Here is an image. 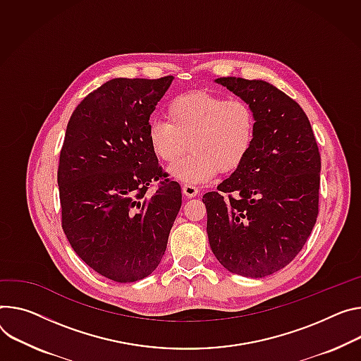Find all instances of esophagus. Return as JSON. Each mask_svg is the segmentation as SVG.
I'll return each mask as SVG.
<instances>
[{"label": "esophagus", "mask_w": 361, "mask_h": 361, "mask_svg": "<svg viewBox=\"0 0 361 361\" xmlns=\"http://www.w3.org/2000/svg\"><path fill=\"white\" fill-rule=\"evenodd\" d=\"M183 192H184V195L185 197H195V195L199 194V188L195 187V185H192V184H188V183H185L184 185H183Z\"/></svg>", "instance_id": "1"}]
</instances>
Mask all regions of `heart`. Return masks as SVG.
<instances>
[{
	"label": "heart",
	"instance_id": "1",
	"mask_svg": "<svg viewBox=\"0 0 361 361\" xmlns=\"http://www.w3.org/2000/svg\"><path fill=\"white\" fill-rule=\"evenodd\" d=\"M167 122L152 121L147 140L154 157L171 164L191 146L193 152L171 166L173 177L185 183H207L220 171L232 173L250 154L256 137V115L243 99L195 92L181 94L167 106Z\"/></svg>",
	"mask_w": 361,
	"mask_h": 361
}]
</instances>
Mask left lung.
I'll use <instances>...</instances> for the list:
<instances>
[{"label":"left lung","instance_id":"obj_1","mask_svg":"<svg viewBox=\"0 0 361 361\" xmlns=\"http://www.w3.org/2000/svg\"><path fill=\"white\" fill-rule=\"evenodd\" d=\"M256 115L255 144L236 171L203 195L210 247L232 274L264 278L289 265L318 216L321 157L302 108L264 80L220 78Z\"/></svg>","mask_w":361,"mask_h":361}]
</instances>
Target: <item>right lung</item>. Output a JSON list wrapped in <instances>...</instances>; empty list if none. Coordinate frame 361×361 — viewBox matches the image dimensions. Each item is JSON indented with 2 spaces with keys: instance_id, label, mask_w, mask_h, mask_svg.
<instances>
[{
  "instance_id": "obj_1",
  "label": "right lung",
  "mask_w": 361,
  "mask_h": 361,
  "mask_svg": "<svg viewBox=\"0 0 361 361\" xmlns=\"http://www.w3.org/2000/svg\"><path fill=\"white\" fill-rule=\"evenodd\" d=\"M173 76L118 78L73 111L60 151L61 227L78 256L115 282L155 271L181 207V187L167 178L147 140L149 115ZM159 180L151 198L145 192Z\"/></svg>"
}]
</instances>
